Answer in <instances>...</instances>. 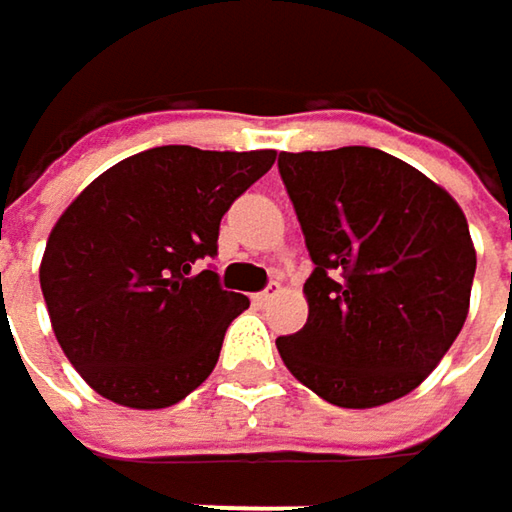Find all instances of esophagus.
Returning <instances> with one entry per match:
<instances>
[{
    "label": "esophagus",
    "mask_w": 512,
    "mask_h": 512,
    "mask_svg": "<svg viewBox=\"0 0 512 512\" xmlns=\"http://www.w3.org/2000/svg\"><path fill=\"white\" fill-rule=\"evenodd\" d=\"M278 293H281V284H278V281H272V284H269V287H266L263 293H255L252 299H255V305L266 308V305H269V302H272V299H275Z\"/></svg>",
    "instance_id": "1"
}]
</instances>
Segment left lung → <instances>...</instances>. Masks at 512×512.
I'll use <instances>...</instances> for the list:
<instances>
[{"label": "left lung", "instance_id": "1", "mask_svg": "<svg viewBox=\"0 0 512 512\" xmlns=\"http://www.w3.org/2000/svg\"><path fill=\"white\" fill-rule=\"evenodd\" d=\"M314 272L308 323L275 341L323 400L373 409L415 391L468 317L474 243L448 189L376 148L278 156Z\"/></svg>", "mask_w": 512, "mask_h": 512}]
</instances>
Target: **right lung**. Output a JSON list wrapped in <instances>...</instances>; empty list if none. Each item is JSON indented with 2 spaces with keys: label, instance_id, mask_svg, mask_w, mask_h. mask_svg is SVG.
I'll use <instances>...</instances> for the list:
<instances>
[{
  "label": "right lung",
  "instance_id": "1",
  "mask_svg": "<svg viewBox=\"0 0 512 512\" xmlns=\"http://www.w3.org/2000/svg\"><path fill=\"white\" fill-rule=\"evenodd\" d=\"M275 151L165 145L94 177L52 225L41 290L55 341L106 400L165 409L216 367L249 299L195 260L216 255L219 222Z\"/></svg>",
  "mask_w": 512,
  "mask_h": 512
}]
</instances>
